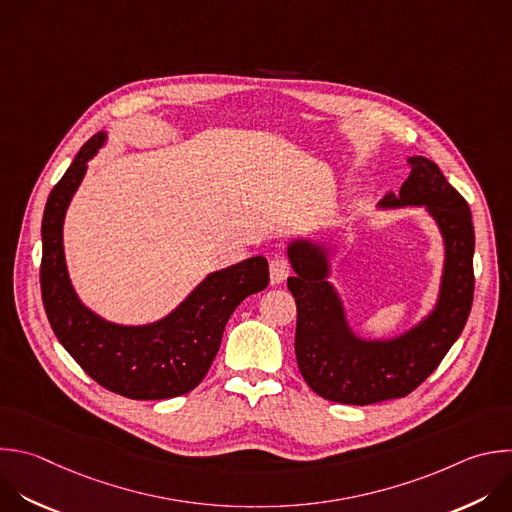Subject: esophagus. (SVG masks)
Returning <instances> with one entry per match:
<instances>
[{"label": "esophagus", "mask_w": 512, "mask_h": 512, "mask_svg": "<svg viewBox=\"0 0 512 512\" xmlns=\"http://www.w3.org/2000/svg\"><path fill=\"white\" fill-rule=\"evenodd\" d=\"M269 271H271V283L277 285L287 279V275L291 273V267L285 257H273L269 263Z\"/></svg>", "instance_id": "esophagus-1"}]
</instances>
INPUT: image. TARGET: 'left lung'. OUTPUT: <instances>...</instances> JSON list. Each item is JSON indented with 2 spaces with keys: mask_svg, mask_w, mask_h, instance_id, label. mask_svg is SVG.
<instances>
[{
  "mask_svg": "<svg viewBox=\"0 0 512 512\" xmlns=\"http://www.w3.org/2000/svg\"><path fill=\"white\" fill-rule=\"evenodd\" d=\"M408 164L410 177L400 193H388L380 207H426L444 237L438 303L422 323L386 342L358 337L346 321L342 299L327 281L325 249L305 239L287 249L295 271L287 287L297 305V366L307 386L325 400L368 406L408 396L440 366L470 315L474 227L468 203L432 160L412 156Z\"/></svg>",
  "mask_w": 512,
  "mask_h": 512,
  "instance_id": "left-lung-1",
  "label": "left lung"
}]
</instances>
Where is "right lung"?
Masks as SVG:
<instances>
[{"instance_id":"right-lung-1","label":"right lung","mask_w":512,"mask_h":512,"mask_svg":"<svg viewBox=\"0 0 512 512\" xmlns=\"http://www.w3.org/2000/svg\"><path fill=\"white\" fill-rule=\"evenodd\" d=\"M94 134L52 189L42 219V301L66 352L102 388L132 400H166L195 390L207 376L237 305L269 283L265 257L211 273L173 313L150 325H116L84 307L72 289L62 227L88 160L104 144Z\"/></svg>"}]
</instances>
